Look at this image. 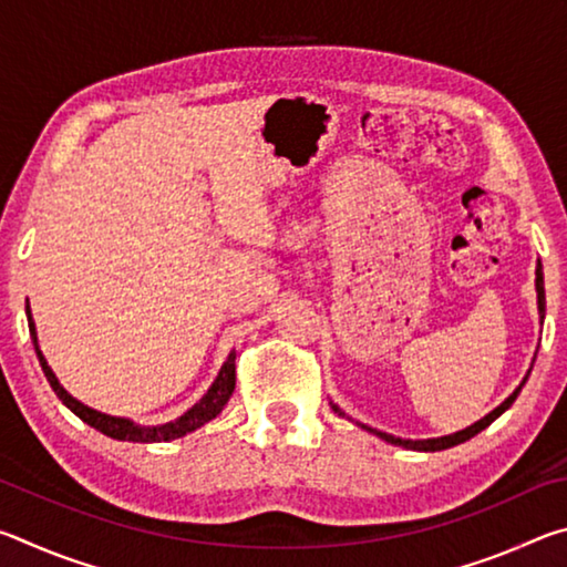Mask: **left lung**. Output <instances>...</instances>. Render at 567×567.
I'll use <instances>...</instances> for the list:
<instances>
[{
  "mask_svg": "<svg viewBox=\"0 0 567 567\" xmlns=\"http://www.w3.org/2000/svg\"><path fill=\"white\" fill-rule=\"evenodd\" d=\"M535 290H537V310H540V320H543V318H545V287H543V267H540V265H537V270H535ZM523 385H525V380L520 382V388H517V390L513 392V395L503 402L501 408H495V410L491 412V415H485L483 420L475 422V425L460 430V433H455V435L433 437V440H400V437H392V435H388V433H378V430H372V427H368V425H362V427L370 430V433L380 435L382 440H388V443H392V445H402V447H408V450H422V453H437V450H447V447H453V445L465 443V440H470V437H475V435L480 433V430H485L487 425H491L493 420L501 417L503 412L513 405L515 398H517V392L523 390ZM332 410L340 412L338 405H332ZM340 415H342V412H340Z\"/></svg>",
  "mask_w": 567,
  "mask_h": 567,
  "instance_id": "obj_1",
  "label": "left lung"
}]
</instances>
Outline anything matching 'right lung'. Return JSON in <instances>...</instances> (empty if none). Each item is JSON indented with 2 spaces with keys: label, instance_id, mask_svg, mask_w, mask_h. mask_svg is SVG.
<instances>
[{
  "label": "right lung",
  "instance_id": "obj_1",
  "mask_svg": "<svg viewBox=\"0 0 567 567\" xmlns=\"http://www.w3.org/2000/svg\"><path fill=\"white\" fill-rule=\"evenodd\" d=\"M27 318H30V334L34 340V350H37V358H40V364L44 370V378L50 380V385L54 390V395L60 398L66 408H70L76 417L82 422H87L94 430H100L102 435L114 437V440H127V443H167V440H177L182 435L192 433V430L203 427L205 422H209L213 417H217L223 408L227 405L229 395L235 392V350L229 352L227 362L223 364V370H219L217 380L213 382V388L207 390V395L197 402L195 408L187 410L185 415L175 422H167V425H157V427H142V425H134V422L124 420V417H112V415H102V412L92 410L87 405H82L80 400H74L70 392H66L60 380L54 378V372L50 370V364L42 358L40 348H37V332H34V322H32V315H30V307H27Z\"/></svg>",
  "mask_w": 567,
  "mask_h": 567
}]
</instances>
